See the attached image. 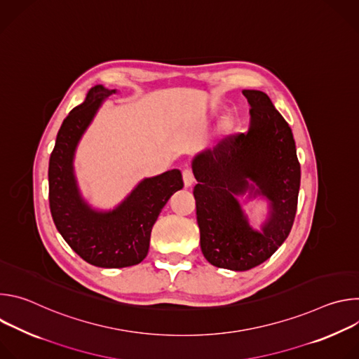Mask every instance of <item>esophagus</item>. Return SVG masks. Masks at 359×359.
Wrapping results in <instances>:
<instances>
[{"label":"esophagus","instance_id":"1","mask_svg":"<svg viewBox=\"0 0 359 359\" xmlns=\"http://www.w3.org/2000/svg\"><path fill=\"white\" fill-rule=\"evenodd\" d=\"M183 182H184V186L186 187H190L194 182V176H193V172L187 168L183 170Z\"/></svg>","mask_w":359,"mask_h":359}]
</instances>
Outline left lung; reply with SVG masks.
I'll return each instance as SVG.
<instances>
[{
	"instance_id": "left-lung-1",
	"label": "left lung",
	"mask_w": 359,
	"mask_h": 359,
	"mask_svg": "<svg viewBox=\"0 0 359 359\" xmlns=\"http://www.w3.org/2000/svg\"><path fill=\"white\" fill-rule=\"evenodd\" d=\"M243 95L251 108L248 130L197 153L191 165L201 252L210 264L233 271L260 266L285 241L301 179L291 128L271 99L254 89ZM245 194L269 201L260 231L250 227L236 198Z\"/></svg>"
}]
</instances>
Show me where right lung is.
Masks as SVG:
<instances>
[{
    "label": "right lung",
    "mask_w": 359,
    "mask_h": 359,
    "mask_svg": "<svg viewBox=\"0 0 359 359\" xmlns=\"http://www.w3.org/2000/svg\"><path fill=\"white\" fill-rule=\"evenodd\" d=\"M116 93L95 85L62 122L50 153L49 208L69 247L86 263L102 269L136 266L147 255L151 227L170 196L183 187L177 169L146 177L112 210H97L82 197L74 159L76 147L102 104Z\"/></svg>",
    "instance_id": "right-lung-1"
}]
</instances>
